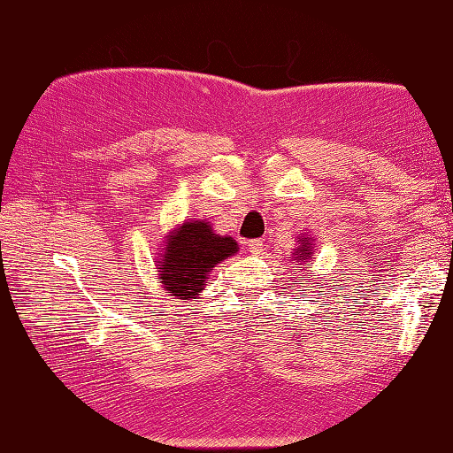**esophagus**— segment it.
Masks as SVG:
<instances>
[{
    "instance_id": "34e87169",
    "label": "esophagus",
    "mask_w": 453,
    "mask_h": 453,
    "mask_svg": "<svg viewBox=\"0 0 453 453\" xmlns=\"http://www.w3.org/2000/svg\"><path fill=\"white\" fill-rule=\"evenodd\" d=\"M246 246H248V252L254 254V256L264 252V242L262 240H250Z\"/></svg>"
}]
</instances>
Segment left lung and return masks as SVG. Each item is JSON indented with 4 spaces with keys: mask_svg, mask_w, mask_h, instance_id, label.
<instances>
[{
    "mask_svg": "<svg viewBox=\"0 0 453 453\" xmlns=\"http://www.w3.org/2000/svg\"><path fill=\"white\" fill-rule=\"evenodd\" d=\"M312 254H314V243H312V238H308V235H300L298 238V248L294 250V254H292V260H296L298 262V265L300 264H304V262H308L312 257Z\"/></svg>",
    "mask_w": 453,
    "mask_h": 453,
    "instance_id": "obj_1",
    "label": "left lung"
}]
</instances>
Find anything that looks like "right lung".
I'll list each match as a JSON object with an SVG mask.
<instances>
[{
  "label": "right lung",
  "instance_id": "right-lung-1",
  "mask_svg": "<svg viewBox=\"0 0 453 453\" xmlns=\"http://www.w3.org/2000/svg\"><path fill=\"white\" fill-rule=\"evenodd\" d=\"M238 252V242L215 234L207 219H185L165 235L155 264L157 280L171 296L197 298L215 265Z\"/></svg>",
  "mask_w": 453,
  "mask_h": 453
}]
</instances>
